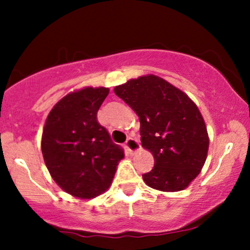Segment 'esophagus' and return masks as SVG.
<instances>
[{
	"label": "esophagus",
	"mask_w": 250,
	"mask_h": 250,
	"mask_svg": "<svg viewBox=\"0 0 250 250\" xmlns=\"http://www.w3.org/2000/svg\"><path fill=\"white\" fill-rule=\"evenodd\" d=\"M125 147L128 150L129 154H135L136 151H139L140 149H141V146H140L139 141L133 139V137H129L127 141H125Z\"/></svg>",
	"instance_id": "34e87169"
}]
</instances>
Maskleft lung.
I'll list each match as a JSON object with an SVG mask.
<instances>
[{
  "label": "left lung",
  "mask_w": 250,
  "mask_h": 250,
  "mask_svg": "<svg viewBox=\"0 0 250 250\" xmlns=\"http://www.w3.org/2000/svg\"><path fill=\"white\" fill-rule=\"evenodd\" d=\"M114 93L137 114L142 147L154 156V168L142 175L146 185L160 191L187 188L209 148L207 127L193 100L153 74L116 85Z\"/></svg>",
  "instance_id": "obj_1"
}]
</instances>
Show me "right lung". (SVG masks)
Returning <instances> with one entry per match:
<instances>
[{
	"mask_svg": "<svg viewBox=\"0 0 250 250\" xmlns=\"http://www.w3.org/2000/svg\"><path fill=\"white\" fill-rule=\"evenodd\" d=\"M104 87L71 91L45 120L41 148L44 163L60 188L79 199H94L110 187L123 149L97 122L108 96Z\"/></svg>",
	"mask_w": 250,
	"mask_h": 250,
	"instance_id": "1",
	"label": "right lung"
}]
</instances>
